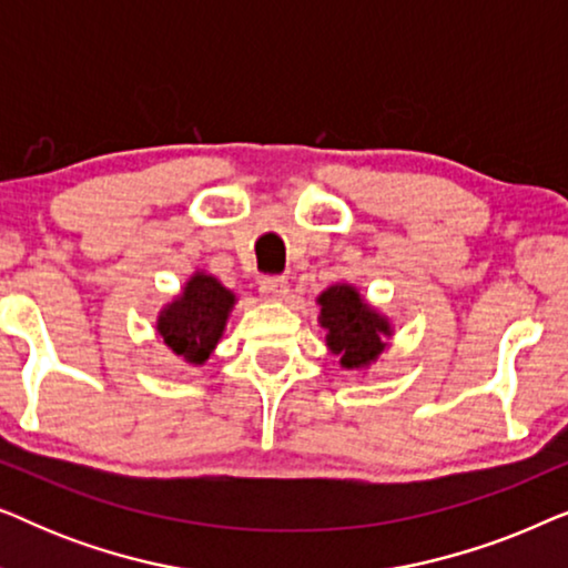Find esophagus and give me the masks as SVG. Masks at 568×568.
<instances>
[{
  "label": "esophagus",
  "mask_w": 568,
  "mask_h": 568,
  "mask_svg": "<svg viewBox=\"0 0 568 568\" xmlns=\"http://www.w3.org/2000/svg\"><path fill=\"white\" fill-rule=\"evenodd\" d=\"M261 297L266 302H282L290 294V284L284 278H263L261 282Z\"/></svg>",
  "instance_id": "1"
}]
</instances>
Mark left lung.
<instances>
[{
	"instance_id": "left-lung-1",
	"label": "left lung",
	"mask_w": 568,
	"mask_h": 568,
	"mask_svg": "<svg viewBox=\"0 0 568 568\" xmlns=\"http://www.w3.org/2000/svg\"><path fill=\"white\" fill-rule=\"evenodd\" d=\"M317 323L325 331V346L338 356L341 369L364 375L390 348L393 321L359 292V286L336 282L315 297Z\"/></svg>"
}]
</instances>
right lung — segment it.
I'll list each match as a JSON object with an SVG mask.
<instances>
[{
  "label": "right lung",
  "mask_w": 568,
  "mask_h": 568,
  "mask_svg": "<svg viewBox=\"0 0 568 568\" xmlns=\"http://www.w3.org/2000/svg\"><path fill=\"white\" fill-rule=\"evenodd\" d=\"M237 294L204 268L185 278L181 292L160 307L154 331L175 359L189 367H204L224 336Z\"/></svg>",
  "instance_id": "1"
}]
</instances>
